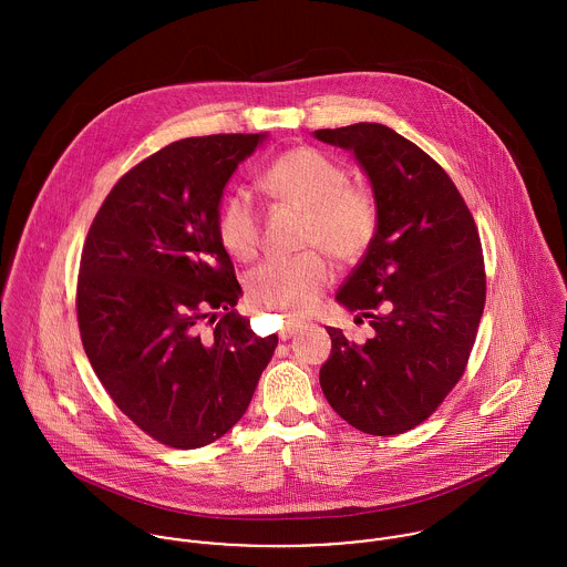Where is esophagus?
<instances>
[{"label": "esophagus", "instance_id": "obj_1", "mask_svg": "<svg viewBox=\"0 0 567 567\" xmlns=\"http://www.w3.org/2000/svg\"><path fill=\"white\" fill-rule=\"evenodd\" d=\"M301 321H295V319H288V321H286V324H284V327H281V331H279V338H281V340H286V338H290V336H292V333H295V331H297V329H299V327H301Z\"/></svg>", "mask_w": 567, "mask_h": 567}]
</instances>
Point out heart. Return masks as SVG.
<instances>
[{"instance_id": "1", "label": "heart", "mask_w": 567, "mask_h": 567, "mask_svg": "<svg viewBox=\"0 0 567 567\" xmlns=\"http://www.w3.org/2000/svg\"><path fill=\"white\" fill-rule=\"evenodd\" d=\"M264 189L306 214L301 246L292 257H268L246 279L255 306L286 315L310 312L331 281L321 247L340 264L358 261L375 240L380 209L373 194L349 185L344 165L317 148H292L264 172ZM220 243L238 259L255 257L261 238L259 212L248 192H231L218 214Z\"/></svg>"}]
</instances>
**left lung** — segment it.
I'll return each instance as SVG.
<instances>
[{
  "instance_id": "left-lung-1",
  "label": "left lung",
  "mask_w": 567,
  "mask_h": 567,
  "mask_svg": "<svg viewBox=\"0 0 567 567\" xmlns=\"http://www.w3.org/2000/svg\"><path fill=\"white\" fill-rule=\"evenodd\" d=\"M315 137L355 155L380 209L375 240L336 295L373 336L355 344L327 327L321 389L360 432L402 434L465 373L485 310L481 236L447 172L393 128L360 122Z\"/></svg>"
}]
</instances>
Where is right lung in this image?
<instances>
[{"label": "right lung", "instance_id": "obj_1", "mask_svg": "<svg viewBox=\"0 0 567 567\" xmlns=\"http://www.w3.org/2000/svg\"><path fill=\"white\" fill-rule=\"evenodd\" d=\"M264 137L165 146L113 185L82 246L84 353L115 405L167 447L227 434L277 347L238 315L243 288L218 236L225 185Z\"/></svg>", "mask_w": 567, "mask_h": 567}]
</instances>
